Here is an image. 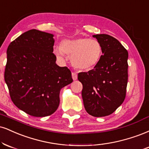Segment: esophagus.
<instances>
[{"label": "esophagus", "instance_id": "obj_1", "mask_svg": "<svg viewBox=\"0 0 149 149\" xmlns=\"http://www.w3.org/2000/svg\"><path fill=\"white\" fill-rule=\"evenodd\" d=\"M71 76H72V79L73 80H76L77 78H78V76H77V74L76 73H72Z\"/></svg>", "mask_w": 149, "mask_h": 149}]
</instances>
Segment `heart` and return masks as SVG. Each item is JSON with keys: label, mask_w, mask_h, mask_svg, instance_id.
<instances>
[{"label": "heart", "mask_w": 149, "mask_h": 149, "mask_svg": "<svg viewBox=\"0 0 149 149\" xmlns=\"http://www.w3.org/2000/svg\"><path fill=\"white\" fill-rule=\"evenodd\" d=\"M53 51L60 58H62L64 53L71 57L73 67L84 71L94 69L99 64L103 54L100 42L87 37L64 39L60 47L54 48Z\"/></svg>", "instance_id": "obj_1"}]
</instances>
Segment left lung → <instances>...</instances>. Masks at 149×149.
Returning a JSON list of instances; mask_svg holds the SVG:
<instances>
[{
    "instance_id": "1",
    "label": "left lung",
    "mask_w": 149,
    "mask_h": 149,
    "mask_svg": "<svg viewBox=\"0 0 149 149\" xmlns=\"http://www.w3.org/2000/svg\"><path fill=\"white\" fill-rule=\"evenodd\" d=\"M92 37L102 46L101 61L88 72L78 73V79L82 84V97L87 112L101 117L113 113L124 101L128 53L112 36L101 34Z\"/></svg>"
}]
</instances>
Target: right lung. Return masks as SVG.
<instances>
[{"label": "right lung", "mask_w": 149, "mask_h": 149, "mask_svg": "<svg viewBox=\"0 0 149 149\" xmlns=\"http://www.w3.org/2000/svg\"><path fill=\"white\" fill-rule=\"evenodd\" d=\"M54 35L33 29L10 43L5 81L14 105L36 117L49 116L60 104V89L73 82L67 67L55 63Z\"/></svg>", "instance_id": "right-lung-1"}]
</instances>
